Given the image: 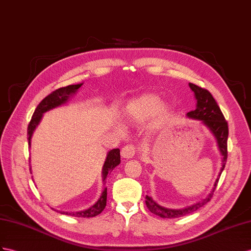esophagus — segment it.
Returning <instances> with one entry per match:
<instances>
[{"label": "esophagus", "mask_w": 251, "mask_h": 251, "mask_svg": "<svg viewBox=\"0 0 251 251\" xmlns=\"http://www.w3.org/2000/svg\"><path fill=\"white\" fill-rule=\"evenodd\" d=\"M136 147H134L133 145H130L128 144L126 146H124L123 149H122L121 151V155L123 158H126V159H129V158H132L134 155H136Z\"/></svg>", "instance_id": "1"}]
</instances>
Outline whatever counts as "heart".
Segmentation results:
<instances>
[{"label":"heart","mask_w":251,"mask_h":251,"mask_svg":"<svg viewBox=\"0 0 251 251\" xmlns=\"http://www.w3.org/2000/svg\"><path fill=\"white\" fill-rule=\"evenodd\" d=\"M169 107L156 94H144L130 100L125 107V118L134 124H141L156 115V122H162L169 114Z\"/></svg>","instance_id":"heart-1"}]
</instances>
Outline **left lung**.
<instances>
[{"label":"left lung","mask_w":251,"mask_h":251,"mask_svg":"<svg viewBox=\"0 0 251 251\" xmlns=\"http://www.w3.org/2000/svg\"><path fill=\"white\" fill-rule=\"evenodd\" d=\"M191 90L194 92L195 99L197 100L196 109L193 111L187 113V117L192 120L201 121V124L204 125L210 130V132L213 134V137L216 140V143L218 146V150L221 151V155L223 157L222 161L223 165L221 169V173L218 174V177L215 180L214 187L211 190L209 194L205 196L201 201H198L194 204H191L189 207H185L182 209H170L160 205L157 201L152 199V197L146 195L145 203L147 208L151 212V213L158 215L162 218H177L181 217L187 214L192 213V212L197 211L199 208L203 207V205L211 201L212 196H213L214 190L216 189V185L218 182V179L221 177L222 172L225 169V164L227 161V140H228V123L224 118V114L221 111V108L218 107L217 102L215 101L214 98L208 90L202 89L198 87L194 83H189Z\"/></svg>","instance_id":"left-lung-1"}]
</instances>
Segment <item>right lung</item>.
<instances>
[{
  "mask_svg": "<svg viewBox=\"0 0 251 251\" xmlns=\"http://www.w3.org/2000/svg\"><path fill=\"white\" fill-rule=\"evenodd\" d=\"M82 86V83H77V85H70L63 88H59L55 90L54 92L48 95L46 99H43L39 105L37 106L36 110L31 117V120L29 122V125L27 128V136H28V145L30 149V141H31V136L36 129V127L39 125L40 121L43 117V113H46L47 111L52 110V109L59 107L69 100L70 98H73V95L77 93L78 89ZM121 163V156H120V150L119 149H114L111 150L110 151H108L107 157L105 160V163L102 165V170H101V177H102V181L105 183V180L107 179L108 175L114 170L115 166H118ZM106 202H107V188L104 189L102 191L100 197L99 198V201H96L91 207L78 211V212H68V211H59V210H55L57 212H59L61 214L64 215H70V216H75V217H93L99 215L102 210L106 207Z\"/></svg>",
  "mask_w": 251,
  "mask_h": 251,
  "instance_id": "obj_1",
  "label": "right lung"
}]
</instances>
